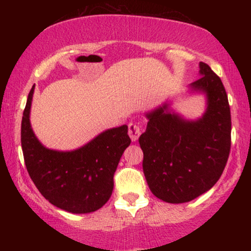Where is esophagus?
Listing matches in <instances>:
<instances>
[{
  "instance_id": "obj_1",
  "label": "esophagus",
  "mask_w": 251,
  "mask_h": 251,
  "mask_svg": "<svg viewBox=\"0 0 251 251\" xmlns=\"http://www.w3.org/2000/svg\"><path fill=\"white\" fill-rule=\"evenodd\" d=\"M142 134V127H140L138 124H134V123H131L128 125V135L129 138L132 139V142H135V140H138V138H139V135Z\"/></svg>"
}]
</instances>
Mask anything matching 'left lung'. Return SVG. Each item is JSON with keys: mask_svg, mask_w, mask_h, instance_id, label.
Listing matches in <instances>:
<instances>
[{"mask_svg": "<svg viewBox=\"0 0 251 251\" xmlns=\"http://www.w3.org/2000/svg\"><path fill=\"white\" fill-rule=\"evenodd\" d=\"M201 77L190 85L206 97V109L197 120H186L168 102L146 113V131L140 135L143 170L149 188L166 203H186L217 183L231 146V116L226 88L206 63Z\"/></svg>", "mask_w": 251, "mask_h": 251, "instance_id": "obj_1", "label": "left lung"}]
</instances>
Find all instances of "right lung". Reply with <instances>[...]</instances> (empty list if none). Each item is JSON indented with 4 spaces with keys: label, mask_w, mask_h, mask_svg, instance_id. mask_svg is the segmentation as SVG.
Here are the masks:
<instances>
[{
    "label": "right lung",
    "mask_w": 251,
    "mask_h": 251,
    "mask_svg": "<svg viewBox=\"0 0 251 251\" xmlns=\"http://www.w3.org/2000/svg\"><path fill=\"white\" fill-rule=\"evenodd\" d=\"M34 88L28 94L21 124V145L31 180L50 203L72 214L97 211L113 191V176L131 144L127 125L109 128L74 151L45 148L34 134L29 114Z\"/></svg>",
    "instance_id": "right-lung-1"
}]
</instances>
